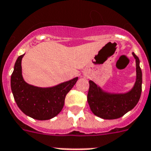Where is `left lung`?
I'll list each match as a JSON object with an SVG mask.
<instances>
[{
	"label": "left lung",
	"mask_w": 151,
	"mask_h": 151,
	"mask_svg": "<svg viewBox=\"0 0 151 151\" xmlns=\"http://www.w3.org/2000/svg\"><path fill=\"white\" fill-rule=\"evenodd\" d=\"M132 54L136 60V81L129 91L126 93H111L89 81L87 102L94 115L105 120L117 119L137 104L142 91V71L139 58L134 52Z\"/></svg>",
	"instance_id": "8db88e82"
}]
</instances>
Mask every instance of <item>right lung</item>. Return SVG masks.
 Returning <instances> with one entry per match:
<instances>
[{
  "instance_id": "1",
  "label": "right lung",
  "mask_w": 151,
  "mask_h": 151,
  "mask_svg": "<svg viewBox=\"0 0 151 151\" xmlns=\"http://www.w3.org/2000/svg\"><path fill=\"white\" fill-rule=\"evenodd\" d=\"M24 54L17 58L11 74V87L14 98L27 116L39 121L50 120L61 111L66 95L74 86L78 78L50 87L29 84L22 76L21 60Z\"/></svg>"
}]
</instances>
